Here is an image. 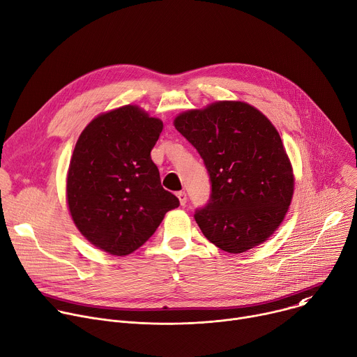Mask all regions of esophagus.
Here are the masks:
<instances>
[{"label":"esophagus","mask_w":357,"mask_h":357,"mask_svg":"<svg viewBox=\"0 0 357 357\" xmlns=\"http://www.w3.org/2000/svg\"><path fill=\"white\" fill-rule=\"evenodd\" d=\"M176 197H178V199H179V202H181V205L183 206V205L186 204V201H188V198H186V193L181 190V192H178V193H176Z\"/></svg>","instance_id":"1"}]
</instances>
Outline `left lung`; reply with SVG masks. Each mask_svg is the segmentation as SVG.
Masks as SVG:
<instances>
[{
    "instance_id": "8db88e82",
    "label": "left lung",
    "mask_w": 357,
    "mask_h": 357,
    "mask_svg": "<svg viewBox=\"0 0 357 357\" xmlns=\"http://www.w3.org/2000/svg\"><path fill=\"white\" fill-rule=\"evenodd\" d=\"M174 125L209 174L211 198L193 215L205 238L229 253L265 242L282 223L295 186L272 122L246 102L219 101L179 114Z\"/></svg>"
}]
</instances>
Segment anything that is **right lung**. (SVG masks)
Segmentation results:
<instances>
[{
    "instance_id": "obj_1",
    "label": "right lung",
    "mask_w": 357,
    "mask_h": 357,
    "mask_svg": "<svg viewBox=\"0 0 357 357\" xmlns=\"http://www.w3.org/2000/svg\"><path fill=\"white\" fill-rule=\"evenodd\" d=\"M162 128L160 119L125 105L93 118L77 141L67 176L68 208L78 231L104 252L132 253L179 206L160 186L151 159Z\"/></svg>"
}]
</instances>
